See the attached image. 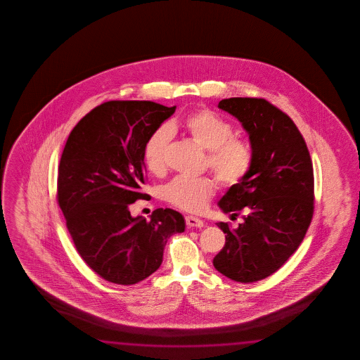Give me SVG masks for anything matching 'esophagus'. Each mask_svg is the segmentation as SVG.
I'll use <instances>...</instances> for the list:
<instances>
[{
    "label": "esophagus",
    "mask_w": 360,
    "mask_h": 360,
    "mask_svg": "<svg viewBox=\"0 0 360 360\" xmlns=\"http://www.w3.org/2000/svg\"><path fill=\"white\" fill-rule=\"evenodd\" d=\"M185 221H186V224L189 226H195V228L204 226V221L200 218H196V217H193V215L185 217Z\"/></svg>",
    "instance_id": "34e87169"
}]
</instances>
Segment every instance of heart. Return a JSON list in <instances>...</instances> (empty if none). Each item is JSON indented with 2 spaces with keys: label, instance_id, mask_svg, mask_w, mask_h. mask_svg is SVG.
<instances>
[{
  "label": "heart",
  "instance_id": "obj_1",
  "mask_svg": "<svg viewBox=\"0 0 360 360\" xmlns=\"http://www.w3.org/2000/svg\"><path fill=\"white\" fill-rule=\"evenodd\" d=\"M177 128L207 153V165L220 183L234 186L248 175L255 153L248 141L236 139L232 124L207 110L185 117ZM170 140L167 128L156 129L145 145V162L155 175L166 170V151ZM218 185L212 177H177L164 190L165 200L186 212L199 213L215 195Z\"/></svg>",
  "mask_w": 360,
  "mask_h": 360
}]
</instances>
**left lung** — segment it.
<instances>
[{
    "mask_svg": "<svg viewBox=\"0 0 360 360\" xmlns=\"http://www.w3.org/2000/svg\"><path fill=\"white\" fill-rule=\"evenodd\" d=\"M238 118L250 134L255 160L242 183L219 201L224 213L243 223L226 233L214 257L220 274L242 283L263 280L299 248L314 215V170L302 134L276 105L263 98H228L218 104Z\"/></svg>",
    "mask_w": 360,
    "mask_h": 360,
    "instance_id": "left-lung-1",
    "label": "left lung"
}]
</instances>
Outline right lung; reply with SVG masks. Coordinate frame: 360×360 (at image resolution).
Listing matches in <instances>:
<instances>
[{
  "label": "right lung",
  "instance_id": "right-lung-1",
  "mask_svg": "<svg viewBox=\"0 0 360 360\" xmlns=\"http://www.w3.org/2000/svg\"><path fill=\"white\" fill-rule=\"evenodd\" d=\"M176 105L110 101L83 117L68 137L58 175V204L74 245L103 280L134 285L162 263L167 239L185 231L183 215L156 209L134 218L131 204L146 199L147 140Z\"/></svg>",
  "mask_w": 360,
  "mask_h": 360
}]
</instances>
